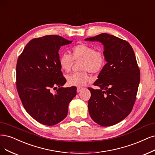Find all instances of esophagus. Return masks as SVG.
<instances>
[{"instance_id":"1","label":"esophagus","mask_w":155,"mask_h":155,"mask_svg":"<svg viewBox=\"0 0 155 155\" xmlns=\"http://www.w3.org/2000/svg\"><path fill=\"white\" fill-rule=\"evenodd\" d=\"M83 89V87H78L77 88V92H80L81 91V90Z\"/></svg>"}]
</instances>
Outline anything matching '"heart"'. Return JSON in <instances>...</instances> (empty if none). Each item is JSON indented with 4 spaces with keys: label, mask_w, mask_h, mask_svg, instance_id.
I'll use <instances>...</instances> for the list:
<instances>
[{
    "label": "heart",
    "mask_w": 155,
    "mask_h": 155,
    "mask_svg": "<svg viewBox=\"0 0 155 155\" xmlns=\"http://www.w3.org/2000/svg\"><path fill=\"white\" fill-rule=\"evenodd\" d=\"M71 55L64 53L58 60V63L63 72L71 70L73 60L82 61L80 72L73 73L67 77V83L71 86L81 87L91 81V76L88 72L98 73L103 70L106 60L102 51H97L95 47L87 44H80L72 47Z\"/></svg>",
    "instance_id": "b5f03b06"
}]
</instances>
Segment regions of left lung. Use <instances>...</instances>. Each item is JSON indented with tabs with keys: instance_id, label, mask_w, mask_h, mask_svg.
<instances>
[{
	"instance_id": "obj_1",
	"label": "left lung",
	"mask_w": 155,
	"mask_h": 155,
	"mask_svg": "<svg viewBox=\"0 0 155 155\" xmlns=\"http://www.w3.org/2000/svg\"><path fill=\"white\" fill-rule=\"evenodd\" d=\"M84 40L101 42L106 61L94 83L99 89L88 88L89 114L100 126L116 124L130 114L136 100L140 74L134 51L127 41L107 33Z\"/></svg>"
}]
</instances>
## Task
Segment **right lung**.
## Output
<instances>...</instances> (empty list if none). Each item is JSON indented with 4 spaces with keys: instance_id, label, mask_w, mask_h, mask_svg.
<instances>
[{
    "instance_id": "right-lung-1",
    "label": "right lung",
    "mask_w": 155,
    "mask_h": 155,
    "mask_svg": "<svg viewBox=\"0 0 155 155\" xmlns=\"http://www.w3.org/2000/svg\"><path fill=\"white\" fill-rule=\"evenodd\" d=\"M58 35L31 40L18 57L17 88L26 111L40 123L55 125L65 118L76 87L63 88L65 78L58 63L61 46L71 44ZM59 87L55 94L50 90Z\"/></svg>"
}]
</instances>
